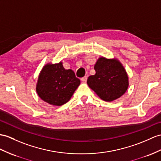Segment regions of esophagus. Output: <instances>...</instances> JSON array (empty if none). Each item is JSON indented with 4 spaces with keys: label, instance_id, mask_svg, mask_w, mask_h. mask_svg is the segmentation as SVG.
I'll use <instances>...</instances> for the list:
<instances>
[{
    "label": "esophagus",
    "instance_id": "1",
    "mask_svg": "<svg viewBox=\"0 0 161 161\" xmlns=\"http://www.w3.org/2000/svg\"><path fill=\"white\" fill-rule=\"evenodd\" d=\"M81 81L83 82V83H86L87 82V76H84L83 78H81Z\"/></svg>",
    "mask_w": 161,
    "mask_h": 161
}]
</instances>
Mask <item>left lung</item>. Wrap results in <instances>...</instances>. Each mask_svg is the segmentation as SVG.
<instances>
[{
    "mask_svg": "<svg viewBox=\"0 0 161 161\" xmlns=\"http://www.w3.org/2000/svg\"><path fill=\"white\" fill-rule=\"evenodd\" d=\"M94 69L96 74L89 76L87 84L102 100L113 101L126 92L128 77L119 61L100 57Z\"/></svg>",
    "mask_w": 161,
    "mask_h": 161,
    "instance_id": "left-lung-1",
    "label": "left lung"
}]
</instances>
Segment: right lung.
Returning a JSON list of instances; mask_svg holds the SVG:
<instances>
[{
  "label": "right lung",
  "mask_w": 161,
  "mask_h": 161,
  "mask_svg": "<svg viewBox=\"0 0 161 161\" xmlns=\"http://www.w3.org/2000/svg\"><path fill=\"white\" fill-rule=\"evenodd\" d=\"M80 83L72 70L65 69L61 62L47 64L39 76L36 91L46 103L61 106L69 100Z\"/></svg>",
  "instance_id": "obj_1"
}]
</instances>
